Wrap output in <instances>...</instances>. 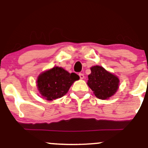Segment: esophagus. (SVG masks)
Listing matches in <instances>:
<instances>
[{"label": "esophagus", "mask_w": 148, "mask_h": 148, "mask_svg": "<svg viewBox=\"0 0 148 148\" xmlns=\"http://www.w3.org/2000/svg\"><path fill=\"white\" fill-rule=\"evenodd\" d=\"M79 75V77H80V79H84L85 78L84 74H82V73H80Z\"/></svg>", "instance_id": "obj_1"}]
</instances>
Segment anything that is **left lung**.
<instances>
[{
    "label": "left lung",
    "instance_id": "left-lung-1",
    "mask_svg": "<svg viewBox=\"0 0 148 148\" xmlns=\"http://www.w3.org/2000/svg\"><path fill=\"white\" fill-rule=\"evenodd\" d=\"M88 75V85L94 94L100 99H106L115 94L118 89L119 79L101 66L91 67Z\"/></svg>",
    "mask_w": 148,
    "mask_h": 148
}]
</instances>
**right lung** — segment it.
<instances>
[{
  "instance_id": "right-lung-1",
  "label": "right lung",
  "mask_w": 148,
  "mask_h": 148,
  "mask_svg": "<svg viewBox=\"0 0 148 148\" xmlns=\"http://www.w3.org/2000/svg\"><path fill=\"white\" fill-rule=\"evenodd\" d=\"M79 79L75 73L69 74L62 67H54L39 76L37 86L41 95L52 101L64 95L73 83Z\"/></svg>"
}]
</instances>
